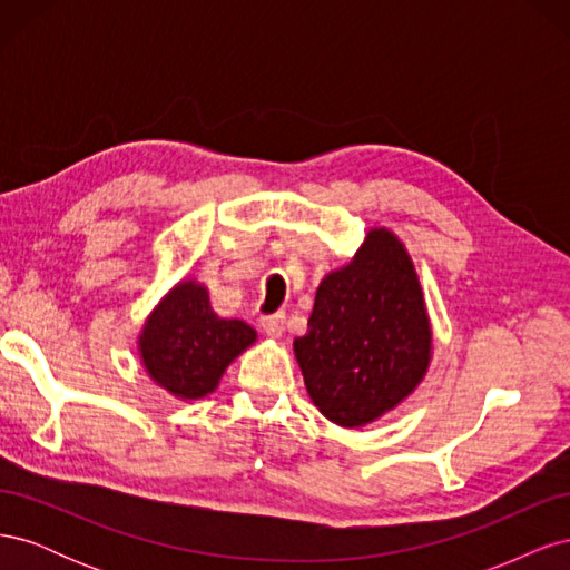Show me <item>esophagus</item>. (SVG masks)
Instances as JSON below:
<instances>
[{
  "label": "esophagus",
  "mask_w": 570,
  "mask_h": 570,
  "mask_svg": "<svg viewBox=\"0 0 570 570\" xmlns=\"http://www.w3.org/2000/svg\"><path fill=\"white\" fill-rule=\"evenodd\" d=\"M258 323H262L264 333L271 335V337H281L283 331H285V314L283 312H275V314H268V316H262L258 318Z\"/></svg>",
  "instance_id": "obj_1"
}]
</instances>
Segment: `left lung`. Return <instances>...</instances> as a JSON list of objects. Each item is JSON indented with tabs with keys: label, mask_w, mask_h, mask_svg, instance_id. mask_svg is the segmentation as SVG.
<instances>
[{
	"label": "left lung",
	"mask_w": 570,
	"mask_h": 570,
	"mask_svg": "<svg viewBox=\"0 0 570 570\" xmlns=\"http://www.w3.org/2000/svg\"><path fill=\"white\" fill-rule=\"evenodd\" d=\"M433 333L419 275L404 245L373 228L347 266L316 289L295 356L327 421L358 428L409 396L430 364Z\"/></svg>",
	"instance_id": "1"
}]
</instances>
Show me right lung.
<instances>
[{
	"instance_id": "right-lung-1",
	"label": "right lung",
	"mask_w": 570,
	"mask_h": 570,
	"mask_svg": "<svg viewBox=\"0 0 570 570\" xmlns=\"http://www.w3.org/2000/svg\"><path fill=\"white\" fill-rule=\"evenodd\" d=\"M254 340L256 331L245 321L214 314L204 285L183 281L147 318L140 356L154 383L180 400H199Z\"/></svg>"
}]
</instances>
